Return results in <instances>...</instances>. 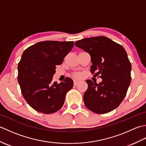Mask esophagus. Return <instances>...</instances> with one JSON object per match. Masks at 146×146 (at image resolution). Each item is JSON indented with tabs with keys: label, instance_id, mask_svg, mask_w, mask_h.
Here are the masks:
<instances>
[{
	"label": "esophagus",
	"instance_id": "obj_1",
	"mask_svg": "<svg viewBox=\"0 0 146 146\" xmlns=\"http://www.w3.org/2000/svg\"><path fill=\"white\" fill-rule=\"evenodd\" d=\"M78 82H77V81H74V85H76L77 84H78Z\"/></svg>",
	"mask_w": 146,
	"mask_h": 146
}]
</instances>
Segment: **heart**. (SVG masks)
I'll return each instance as SVG.
<instances>
[{
  "mask_svg": "<svg viewBox=\"0 0 146 146\" xmlns=\"http://www.w3.org/2000/svg\"><path fill=\"white\" fill-rule=\"evenodd\" d=\"M73 77L75 78H80L82 77V75L80 73H75L73 75Z\"/></svg>",
  "mask_w": 146,
  "mask_h": 146,
  "instance_id": "b5f03b06",
  "label": "heart"
}]
</instances>
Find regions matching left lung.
Listing matches in <instances>:
<instances>
[{"label":"left lung","instance_id":"1","mask_svg":"<svg viewBox=\"0 0 146 146\" xmlns=\"http://www.w3.org/2000/svg\"><path fill=\"white\" fill-rule=\"evenodd\" d=\"M75 46L90 55L91 72L100 75L97 84L86 80L88 89L83 95L84 103L96 113H106L117 107L125 98L131 81V64L120 44L105 36L78 40Z\"/></svg>","mask_w":146,"mask_h":146}]
</instances>
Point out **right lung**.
<instances>
[{
  "label": "right lung",
  "mask_w": 146,
  "mask_h": 146,
  "mask_svg": "<svg viewBox=\"0 0 146 146\" xmlns=\"http://www.w3.org/2000/svg\"><path fill=\"white\" fill-rule=\"evenodd\" d=\"M73 46V41H46L24 51L18 64L17 81L24 99L36 111L49 114L63 107L73 81L69 77L60 83L52 80L56 66L63 63Z\"/></svg>",
  "instance_id": "1"
}]
</instances>
